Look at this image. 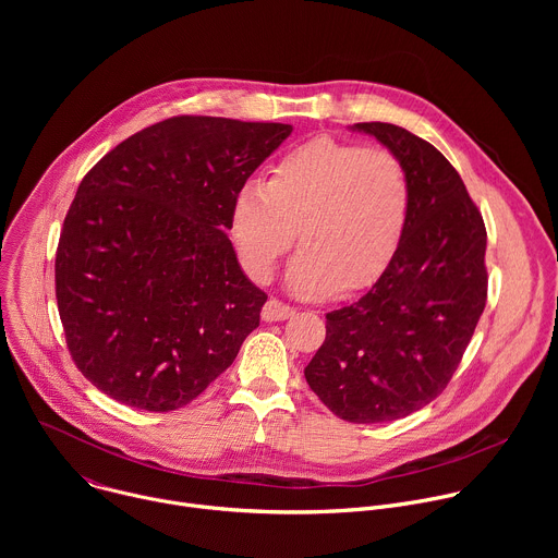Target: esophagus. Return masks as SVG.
Masks as SVG:
<instances>
[{
	"instance_id": "esophagus-1",
	"label": "esophagus",
	"mask_w": 558,
	"mask_h": 558,
	"mask_svg": "<svg viewBox=\"0 0 558 558\" xmlns=\"http://www.w3.org/2000/svg\"><path fill=\"white\" fill-rule=\"evenodd\" d=\"M295 311L293 306L284 304L282 300L278 298H269L263 306V320L265 323H278V320H287V317H291Z\"/></svg>"
}]
</instances>
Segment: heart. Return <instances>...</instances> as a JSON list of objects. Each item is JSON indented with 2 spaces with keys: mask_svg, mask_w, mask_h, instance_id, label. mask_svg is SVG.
<instances>
[{
  "mask_svg": "<svg viewBox=\"0 0 558 558\" xmlns=\"http://www.w3.org/2000/svg\"><path fill=\"white\" fill-rule=\"evenodd\" d=\"M413 214V183L400 156L364 143L315 136L287 149L269 179L238 187L229 233L243 269L269 282L295 243L287 271L304 298L375 284L400 252Z\"/></svg>",
  "mask_w": 558,
  "mask_h": 558,
  "instance_id": "obj_1",
  "label": "heart"
}]
</instances>
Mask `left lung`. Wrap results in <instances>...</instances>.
<instances>
[{"instance_id":"1","label":"left lung","mask_w":558,"mask_h":558,"mask_svg":"<svg viewBox=\"0 0 558 558\" xmlns=\"http://www.w3.org/2000/svg\"><path fill=\"white\" fill-rule=\"evenodd\" d=\"M402 158L413 214L400 252L353 304L327 313L306 384L340 420H402L448 386L488 298L486 225L459 172L392 123H355Z\"/></svg>"}]
</instances>
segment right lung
Instances as JSON below:
<instances>
[{
  "label": "right lung",
  "instance_id": "obj_1",
  "mask_svg": "<svg viewBox=\"0 0 558 558\" xmlns=\"http://www.w3.org/2000/svg\"><path fill=\"white\" fill-rule=\"evenodd\" d=\"M291 130L172 117L84 177L63 220L54 291L76 368L112 400L183 409L260 325L267 293L225 231L238 187Z\"/></svg>",
  "mask_w": 558,
  "mask_h": 558
}]
</instances>
